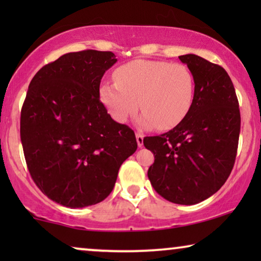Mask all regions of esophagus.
<instances>
[{"mask_svg": "<svg viewBox=\"0 0 261 261\" xmlns=\"http://www.w3.org/2000/svg\"><path fill=\"white\" fill-rule=\"evenodd\" d=\"M135 137H137L138 146H139V147H142V146H144V134L137 133V134H135Z\"/></svg>", "mask_w": 261, "mask_h": 261, "instance_id": "esophagus-1", "label": "esophagus"}]
</instances>
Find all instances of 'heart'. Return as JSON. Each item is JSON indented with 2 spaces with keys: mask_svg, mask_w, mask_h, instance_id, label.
<instances>
[{
  "mask_svg": "<svg viewBox=\"0 0 261 261\" xmlns=\"http://www.w3.org/2000/svg\"><path fill=\"white\" fill-rule=\"evenodd\" d=\"M114 80L101 85L99 98L119 123L134 115L140 102L141 126L170 129L187 116L194 101L195 78L184 64L134 60L120 66Z\"/></svg>",
  "mask_w": 261,
  "mask_h": 261,
  "instance_id": "b5f03b06",
  "label": "heart"
}]
</instances>
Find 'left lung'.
Here are the masks:
<instances>
[{
  "label": "left lung",
  "mask_w": 261,
  "mask_h": 261,
  "mask_svg": "<svg viewBox=\"0 0 261 261\" xmlns=\"http://www.w3.org/2000/svg\"><path fill=\"white\" fill-rule=\"evenodd\" d=\"M195 78L187 116L173 129L146 137L154 163L147 176L167 201L192 205L215 194L233 170L240 135V109L234 85L222 66L196 55L179 57Z\"/></svg>",
  "instance_id": "1"
}]
</instances>
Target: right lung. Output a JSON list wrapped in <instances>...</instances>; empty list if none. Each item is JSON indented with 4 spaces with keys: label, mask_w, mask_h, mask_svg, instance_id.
Listing matches in <instances>:
<instances>
[{
    "label": "right lung",
    "mask_w": 261,
    "mask_h": 261,
    "mask_svg": "<svg viewBox=\"0 0 261 261\" xmlns=\"http://www.w3.org/2000/svg\"><path fill=\"white\" fill-rule=\"evenodd\" d=\"M113 52L66 53L31 81L20 135L28 171L49 199L69 208L102 202L120 166L138 148L134 132L117 123L99 101Z\"/></svg>",
    "instance_id": "obj_1"
}]
</instances>
